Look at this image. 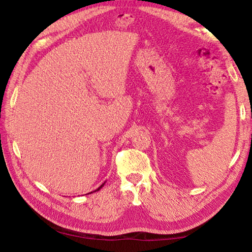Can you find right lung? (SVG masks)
Listing matches in <instances>:
<instances>
[{
    "label": "right lung",
    "instance_id": "right-lung-1",
    "mask_svg": "<svg viewBox=\"0 0 252 252\" xmlns=\"http://www.w3.org/2000/svg\"><path fill=\"white\" fill-rule=\"evenodd\" d=\"M104 183H105V182H104ZM104 183H102V185H101V186H100V187H99V188H97V189H96V190H94V192H95V191H99V190H100V189H101V188H102V187H103V186H104ZM90 193H92V192H90Z\"/></svg>",
    "mask_w": 252,
    "mask_h": 252
}]
</instances>
